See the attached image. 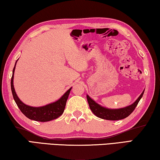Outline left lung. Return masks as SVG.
I'll return each instance as SVG.
<instances>
[{
    "mask_svg": "<svg viewBox=\"0 0 160 160\" xmlns=\"http://www.w3.org/2000/svg\"><path fill=\"white\" fill-rule=\"evenodd\" d=\"M144 91H142V93L140 94V96L138 98L137 100L132 104L130 105V106L118 109H109L105 108V107L101 106L97 103H96L88 95H86V98H87L89 108L91 110V111L93 112L94 115H96V116L102 119L109 120H118L125 118L129 116L132 113L136 108V106H137L138 103H139L141 98L142 97Z\"/></svg>",
    "mask_w": 160,
    "mask_h": 160,
    "instance_id": "8db88e82",
    "label": "left lung"
}]
</instances>
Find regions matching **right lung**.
Returning <instances> with one entry per match:
<instances>
[{
  "label": "right lung",
  "instance_id": "1",
  "mask_svg": "<svg viewBox=\"0 0 160 160\" xmlns=\"http://www.w3.org/2000/svg\"><path fill=\"white\" fill-rule=\"evenodd\" d=\"M18 60L16 62H15V67L13 68V70H12V76L11 78V83H10V85H11L12 96H13L15 103H16L17 106H18V108H20L21 112H22L26 117L28 118L29 119L40 122L50 121V120L56 119L60 116H62L63 112H64L65 106H66L67 98L69 97V93L71 91V89H72V88H70L59 99V100H57L55 102H53V103L40 107H32L28 106V105L22 103V102L20 100V98L18 97L13 86L14 72Z\"/></svg>",
  "mask_w": 160,
  "mask_h": 160
}]
</instances>
